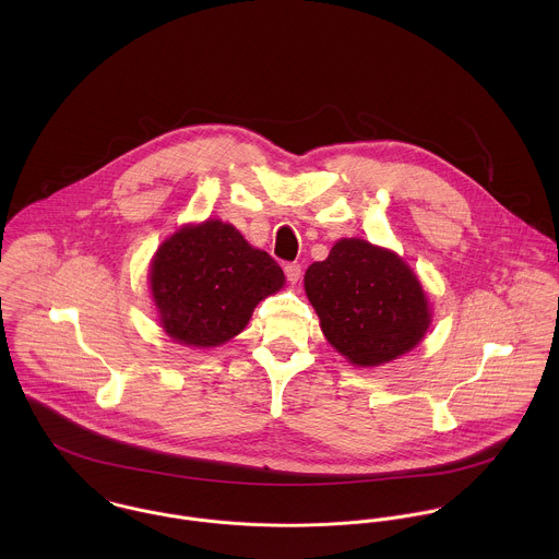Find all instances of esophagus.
<instances>
[{"mask_svg": "<svg viewBox=\"0 0 559 559\" xmlns=\"http://www.w3.org/2000/svg\"><path fill=\"white\" fill-rule=\"evenodd\" d=\"M284 271H286L288 282H293V284H297V282H299V277H301V264H297V262H288V264L284 266Z\"/></svg>", "mask_w": 559, "mask_h": 559, "instance_id": "34e87169", "label": "esophagus"}]
</instances>
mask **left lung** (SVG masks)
Listing matches in <instances>:
<instances>
[{"instance_id": "obj_1", "label": "left lung", "mask_w": 559, "mask_h": 559, "mask_svg": "<svg viewBox=\"0 0 559 559\" xmlns=\"http://www.w3.org/2000/svg\"><path fill=\"white\" fill-rule=\"evenodd\" d=\"M306 295L329 344L353 366L388 364L419 344L430 308L417 275L390 249L337 240L306 271Z\"/></svg>"}]
</instances>
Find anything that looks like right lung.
I'll use <instances>...</instances> for the list:
<instances>
[{
	"instance_id": "add662e5",
	"label": "right lung",
	"mask_w": 559,
	"mask_h": 559,
	"mask_svg": "<svg viewBox=\"0 0 559 559\" xmlns=\"http://www.w3.org/2000/svg\"><path fill=\"white\" fill-rule=\"evenodd\" d=\"M284 286V271L219 219L185 226L157 249L151 290L165 333L198 348L239 335L253 308Z\"/></svg>"
}]
</instances>
